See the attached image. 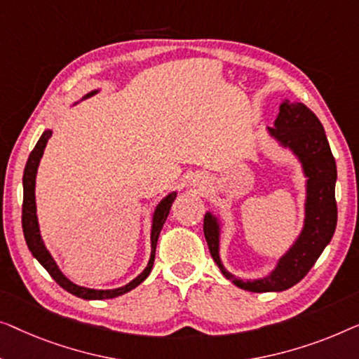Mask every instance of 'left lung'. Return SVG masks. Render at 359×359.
Returning <instances> with one entry per match:
<instances>
[{
    "mask_svg": "<svg viewBox=\"0 0 359 359\" xmlns=\"http://www.w3.org/2000/svg\"><path fill=\"white\" fill-rule=\"evenodd\" d=\"M266 135L280 148L294 156L306 177L304 221L290 249L276 260L275 269L269 275L260 278H237L221 262L219 242L223 223L211 211H206L203 219L205 239L216 265L236 286L252 292H278L299 283L329 245L337 228V164L325 130L316 114L304 104L285 99L273 127H266Z\"/></svg>",
    "mask_w": 359,
    "mask_h": 359,
    "instance_id": "8db88e82",
    "label": "left lung"
}]
</instances>
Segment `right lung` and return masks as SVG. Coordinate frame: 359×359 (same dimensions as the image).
I'll return each mask as SVG.
<instances>
[{
	"label": "right lung",
	"instance_id": "add662e5",
	"mask_svg": "<svg viewBox=\"0 0 359 359\" xmlns=\"http://www.w3.org/2000/svg\"><path fill=\"white\" fill-rule=\"evenodd\" d=\"M99 89L90 90L84 95L83 99H88L90 95L97 94ZM78 102H74L76 105ZM53 130L52 128H45L42 136H40L37 144L30 153L26 169H24V177H22V187H24V201H22V229H24V237H26L27 247L29 250L32 252V255L39 260V264L43 266L45 270L48 271L50 276L58 283L63 290H67L72 294L83 297V299H112V297L122 296L125 292H128L131 290H135L136 286L141 285L148 275L153 270V264H154V255H156V244H158L161 229L168 219V215L170 211V206H172L175 196H177V191H170L169 195H165L163 200L156 205L154 213H153V221H151V255L148 260V265L144 266V270L136 276V278L131 280L127 285L120 286V287H114V290H93V287H86V286H79L76 283H73L72 280H68L67 276L63 275V271L60 270V266L57 265V262L50 254L47 247H45V242L40 236V228H39V218H37V205H35V179H37V170H39V164L40 159H42L45 146L48 143V138L52 136Z\"/></svg>",
	"mask_w": 359,
	"mask_h": 359
}]
</instances>
